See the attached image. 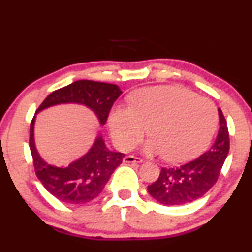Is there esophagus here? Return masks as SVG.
<instances>
[{"mask_svg":"<svg viewBox=\"0 0 252 252\" xmlns=\"http://www.w3.org/2000/svg\"><path fill=\"white\" fill-rule=\"evenodd\" d=\"M123 162L124 163H142L143 162V159L139 158V157H135V156H126L123 158Z\"/></svg>","mask_w":252,"mask_h":252,"instance_id":"esophagus-1","label":"esophagus"}]
</instances>
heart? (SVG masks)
I'll list each match as a JSON object with an SVG mask.
<instances>
[{
    "label": "heart",
    "instance_id": "heart-1",
    "mask_svg": "<svg viewBox=\"0 0 252 252\" xmlns=\"http://www.w3.org/2000/svg\"><path fill=\"white\" fill-rule=\"evenodd\" d=\"M218 126L217 108L210 99L180 86L147 87L134 93L130 105H116L109 115L115 144L135 148L148 132V155H165L171 163L195 158L210 144Z\"/></svg>",
    "mask_w": 252,
    "mask_h": 252
}]
</instances>
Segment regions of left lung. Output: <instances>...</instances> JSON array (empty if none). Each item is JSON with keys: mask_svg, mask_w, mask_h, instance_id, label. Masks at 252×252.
I'll list each match as a JSON object with an SVG mask.
<instances>
[{"mask_svg": "<svg viewBox=\"0 0 252 252\" xmlns=\"http://www.w3.org/2000/svg\"><path fill=\"white\" fill-rule=\"evenodd\" d=\"M220 130L215 143L198 158L176 168H162L157 181L148 191L164 205H183L201 198L218 180L229 154L230 139L226 120L220 109Z\"/></svg>", "mask_w": 252, "mask_h": 252, "instance_id": "left-lung-1", "label": "left lung"}]
</instances>
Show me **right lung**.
Listing matches in <instances>:
<instances>
[{"mask_svg": "<svg viewBox=\"0 0 252 252\" xmlns=\"http://www.w3.org/2000/svg\"><path fill=\"white\" fill-rule=\"evenodd\" d=\"M122 92L116 84L81 80L53 92L42 102L30 124L29 147L32 151L36 176L45 189L61 202L84 204L95 199L122 163V153H115L105 147L102 135L95 139L84 156L66 166H54L42 159L36 149L34 126L36 114L53 105L77 103L95 113L99 124H105L114 102Z\"/></svg>", "mask_w": 252, "mask_h": 252, "instance_id": "add662e5", "label": "right lung"}]
</instances>
